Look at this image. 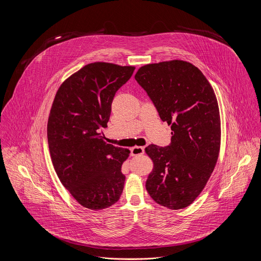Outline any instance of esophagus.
Returning a JSON list of instances; mask_svg holds the SVG:
<instances>
[{
    "label": "esophagus",
    "mask_w": 261,
    "mask_h": 261,
    "mask_svg": "<svg viewBox=\"0 0 261 261\" xmlns=\"http://www.w3.org/2000/svg\"><path fill=\"white\" fill-rule=\"evenodd\" d=\"M144 153V147L143 146H134L131 148V154L132 155H141Z\"/></svg>",
    "instance_id": "obj_1"
}]
</instances>
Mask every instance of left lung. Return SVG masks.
Wrapping results in <instances>:
<instances>
[{"instance_id":"obj_1","label":"left lung","mask_w":261,"mask_h":261,"mask_svg":"<svg viewBox=\"0 0 261 261\" xmlns=\"http://www.w3.org/2000/svg\"><path fill=\"white\" fill-rule=\"evenodd\" d=\"M135 80L172 130L169 145L145 147L153 162L146 191L161 206L186 208L205 188L218 159L220 117L215 93L203 72L182 60L141 66Z\"/></svg>"}]
</instances>
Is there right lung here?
<instances>
[{
  "label": "right lung",
  "mask_w": 261,
  "mask_h": 261,
  "mask_svg": "<svg viewBox=\"0 0 261 261\" xmlns=\"http://www.w3.org/2000/svg\"><path fill=\"white\" fill-rule=\"evenodd\" d=\"M135 67L89 63L66 79L55 95L47 125L51 160L63 187L85 208L101 210L123 193V162L130 150L107 143L116 92Z\"/></svg>",
  "instance_id": "right-lung-1"
}]
</instances>
